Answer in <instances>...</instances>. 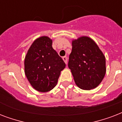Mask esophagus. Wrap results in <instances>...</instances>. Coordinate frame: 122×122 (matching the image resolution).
I'll return each mask as SVG.
<instances>
[{
	"label": "esophagus",
	"instance_id": "34e87169",
	"mask_svg": "<svg viewBox=\"0 0 122 122\" xmlns=\"http://www.w3.org/2000/svg\"><path fill=\"white\" fill-rule=\"evenodd\" d=\"M63 61H65V63L67 65V63H68V59H67L66 56H64V57H63Z\"/></svg>",
	"mask_w": 122,
	"mask_h": 122
}]
</instances>
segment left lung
I'll return each instance as SVG.
<instances>
[{
    "mask_svg": "<svg viewBox=\"0 0 122 122\" xmlns=\"http://www.w3.org/2000/svg\"><path fill=\"white\" fill-rule=\"evenodd\" d=\"M68 68L77 86L83 90L97 87L106 73L104 54L96 43L87 37L72 42Z\"/></svg>",
    "mask_w": 122,
    "mask_h": 122,
    "instance_id": "left-lung-1",
    "label": "left lung"
}]
</instances>
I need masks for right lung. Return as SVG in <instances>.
Masks as SVG:
<instances>
[{
  "label": "right lung",
  "instance_id": "1",
  "mask_svg": "<svg viewBox=\"0 0 122 122\" xmlns=\"http://www.w3.org/2000/svg\"><path fill=\"white\" fill-rule=\"evenodd\" d=\"M52 42L47 37H40L31 44L25 59V72L32 87L46 92L57 84L65 63L52 47Z\"/></svg>",
  "mask_w": 122,
  "mask_h": 122
}]
</instances>
